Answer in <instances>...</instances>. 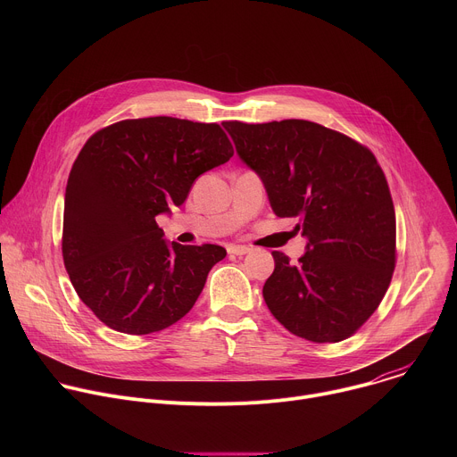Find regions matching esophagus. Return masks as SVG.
Instances as JSON below:
<instances>
[{
    "instance_id": "1",
    "label": "esophagus",
    "mask_w": 457,
    "mask_h": 457,
    "mask_svg": "<svg viewBox=\"0 0 457 457\" xmlns=\"http://www.w3.org/2000/svg\"><path fill=\"white\" fill-rule=\"evenodd\" d=\"M251 249L247 247V245H237V244H231V245H228V253L229 254H237V256H240V254H245V253H249Z\"/></svg>"
}]
</instances>
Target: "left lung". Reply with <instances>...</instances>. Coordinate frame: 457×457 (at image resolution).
I'll list each match as a JSON object with an SVG mask.
<instances>
[{
  "instance_id": "8db88e82",
  "label": "left lung",
  "mask_w": 457,
  "mask_h": 457,
  "mask_svg": "<svg viewBox=\"0 0 457 457\" xmlns=\"http://www.w3.org/2000/svg\"><path fill=\"white\" fill-rule=\"evenodd\" d=\"M240 159L264 180L277 217L307 237L298 264L273 251L264 300L309 342L353 337L383 300L396 266V213L374 154L318 122L226 120Z\"/></svg>"
}]
</instances>
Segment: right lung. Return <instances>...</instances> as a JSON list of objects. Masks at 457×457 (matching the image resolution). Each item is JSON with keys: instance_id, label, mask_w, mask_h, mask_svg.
<instances>
[{"instance_id": "obj_1", "label": "right lung", "mask_w": 457, "mask_h": 457, "mask_svg": "<svg viewBox=\"0 0 457 457\" xmlns=\"http://www.w3.org/2000/svg\"><path fill=\"white\" fill-rule=\"evenodd\" d=\"M231 157L217 122L166 115L113 122L85 143L64 193L61 249L78 296L110 329L157 333L197 302L226 249L168 244L155 217Z\"/></svg>"}]
</instances>
